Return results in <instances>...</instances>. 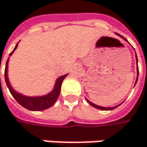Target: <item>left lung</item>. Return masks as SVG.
Returning <instances> with one entry per match:
<instances>
[{
  "instance_id": "1",
  "label": "left lung",
  "mask_w": 147,
  "mask_h": 147,
  "mask_svg": "<svg viewBox=\"0 0 147 147\" xmlns=\"http://www.w3.org/2000/svg\"><path fill=\"white\" fill-rule=\"evenodd\" d=\"M117 35H118V34H117ZM118 36H120V35H118ZM120 36L123 38V36ZM123 39L126 41V39H125V38H123ZM136 59H137V56H136ZM137 63H138V59H137ZM137 70H138V75H139V68H138ZM137 80H138V76H137ZM137 80H136V82H135V84H136V82H137ZM87 101L92 106H94V107H95V108H97V109H100V110H103V111H110V110H113V109L117 108V106H114V107H102V106H100V105H94V103L90 102V101H89V100H87Z\"/></svg>"
}]
</instances>
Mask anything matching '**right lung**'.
I'll list each match as a JSON object with an SVG mask.
<instances>
[{"label":"right lung","instance_id":"obj_1","mask_svg":"<svg viewBox=\"0 0 147 147\" xmlns=\"http://www.w3.org/2000/svg\"><path fill=\"white\" fill-rule=\"evenodd\" d=\"M18 44L15 46L14 49L12 51V53H10V55L14 52V50L17 48ZM8 59L6 63V68H5V81L7 83V86L11 93V94L13 95V97L17 100V102L19 105H21L23 107L30 110V111H42L46 110L49 107H51L54 103L56 102V100H58L59 94H60V88H61V84L63 80L65 78V76L67 75H64L58 78V80L56 81L55 86L53 90L49 93L48 94L44 95V96H41V97H27V96H24L18 93H17L16 91L13 90V88L11 87L10 82L8 81V77H7V65H8Z\"/></svg>","mask_w":147,"mask_h":147}]
</instances>
